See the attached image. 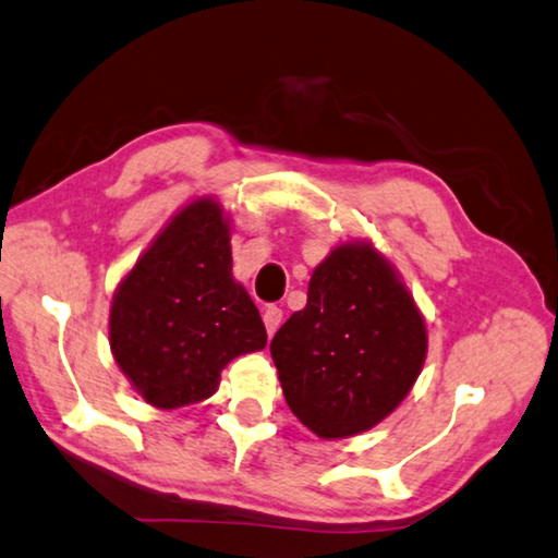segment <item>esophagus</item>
<instances>
[{
  "label": "esophagus",
  "instance_id": "34e87169",
  "mask_svg": "<svg viewBox=\"0 0 558 558\" xmlns=\"http://www.w3.org/2000/svg\"><path fill=\"white\" fill-rule=\"evenodd\" d=\"M262 318H264V328H267V333L274 336L279 330V326H281V308L267 306V308H264Z\"/></svg>",
  "mask_w": 558,
  "mask_h": 558
}]
</instances>
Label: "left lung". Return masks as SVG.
<instances>
[{"label": "left lung", "instance_id": "8db88e82", "mask_svg": "<svg viewBox=\"0 0 558 558\" xmlns=\"http://www.w3.org/2000/svg\"><path fill=\"white\" fill-rule=\"evenodd\" d=\"M269 350L291 412L333 441L369 432L404 402L428 333L395 264L373 242L348 240L311 274L306 308Z\"/></svg>", "mask_w": 558, "mask_h": 558}]
</instances>
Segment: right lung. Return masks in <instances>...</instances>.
<instances>
[{
	"instance_id": "right-lung-1",
	"label": "right lung",
	"mask_w": 558,
	"mask_h": 558,
	"mask_svg": "<svg viewBox=\"0 0 558 558\" xmlns=\"http://www.w3.org/2000/svg\"><path fill=\"white\" fill-rule=\"evenodd\" d=\"M230 232L218 198H193L114 289V363L163 412L213 397L230 360L267 345L257 306L232 277Z\"/></svg>"
}]
</instances>
